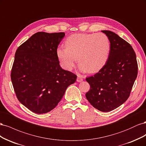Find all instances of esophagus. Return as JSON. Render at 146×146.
<instances>
[{
    "mask_svg": "<svg viewBox=\"0 0 146 146\" xmlns=\"http://www.w3.org/2000/svg\"><path fill=\"white\" fill-rule=\"evenodd\" d=\"M83 76H82V75H78L77 78V81L78 82H82L83 80Z\"/></svg>",
    "mask_w": 146,
    "mask_h": 146,
    "instance_id": "34e87169",
    "label": "esophagus"
}]
</instances>
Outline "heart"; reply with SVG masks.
I'll list each match as a JSON object with an SVG mask.
<instances>
[{
	"label": "heart",
	"instance_id": "b5f03b06",
	"mask_svg": "<svg viewBox=\"0 0 146 146\" xmlns=\"http://www.w3.org/2000/svg\"><path fill=\"white\" fill-rule=\"evenodd\" d=\"M66 47H58L56 55L63 67L72 70L77 61L82 71L96 72L107 63L108 58L110 41L105 33L74 34L65 42Z\"/></svg>",
	"mask_w": 146,
	"mask_h": 146
}]
</instances>
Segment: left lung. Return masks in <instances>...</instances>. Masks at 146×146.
Returning <instances> with one entry per match:
<instances>
[{
	"instance_id": "8db88e82",
	"label": "left lung",
	"mask_w": 146,
	"mask_h": 146,
	"mask_svg": "<svg viewBox=\"0 0 146 146\" xmlns=\"http://www.w3.org/2000/svg\"><path fill=\"white\" fill-rule=\"evenodd\" d=\"M102 32L110 39V54L104 67L86 78L90 85L86 98L95 108L108 112L129 98L138 75V63L135 52L129 42L111 31Z\"/></svg>"
}]
</instances>
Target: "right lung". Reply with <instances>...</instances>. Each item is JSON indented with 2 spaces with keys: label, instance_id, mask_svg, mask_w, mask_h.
I'll use <instances>...</instances> for the list:
<instances>
[{
  "label": "right lung",
  "instance_id": "add662e5",
  "mask_svg": "<svg viewBox=\"0 0 146 146\" xmlns=\"http://www.w3.org/2000/svg\"><path fill=\"white\" fill-rule=\"evenodd\" d=\"M64 32H37L17 48L11 79L20 102L37 114L58 105L77 76L60 67L56 55Z\"/></svg>",
  "mask_w": 146,
  "mask_h": 146
}]
</instances>
